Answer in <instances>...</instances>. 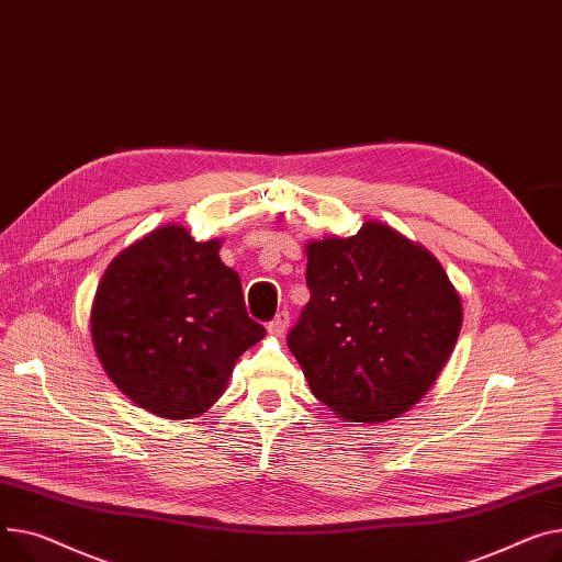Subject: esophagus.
Masks as SVG:
<instances>
[{"label": "esophagus", "instance_id": "34e87169", "mask_svg": "<svg viewBox=\"0 0 562 562\" xmlns=\"http://www.w3.org/2000/svg\"><path fill=\"white\" fill-rule=\"evenodd\" d=\"M286 327H289V314L286 312H280L269 325H267V331L271 336H276V339H282V336L286 334Z\"/></svg>", "mask_w": 562, "mask_h": 562}]
</instances>
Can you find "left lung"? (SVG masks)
Returning <instances> with one entry per match:
<instances>
[{
    "label": "left lung",
    "mask_w": 562,
    "mask_h": 562,
    "mask_svg": "<svg viewBox=\"0 0 562 562\" xmlns=\"http://www.w3.org/2000/svg\"><path fill=\"white\" fill-rule=\"evenodd\" d=\"M305 252L312 297L286 344L312 393L348 423L400 418L452 357L461 293L434 252L380 221Z\"/></svg>",
    "instance_id": "left-lung-1"
}]
</instances>
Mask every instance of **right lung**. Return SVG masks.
<instances>
[{
  "label": "right lung",
  "mask_w": 562,
  "mask_h": 562,
  "mask_svg": "<svg viewBox=\"0 0 562 562\" xmlns=\"http://www.w3.org/2000/svg\"><path fill=\"white\" fill-rule=\"evenodd\" d=\"M221 239L156 228L110 261L92 301L90 336L105 375L167 420L196 418L223 395L237 359L265 339L248 318Z\"/></svg>",
  "instance_id": "right-lung-1"
}]
</instances>
